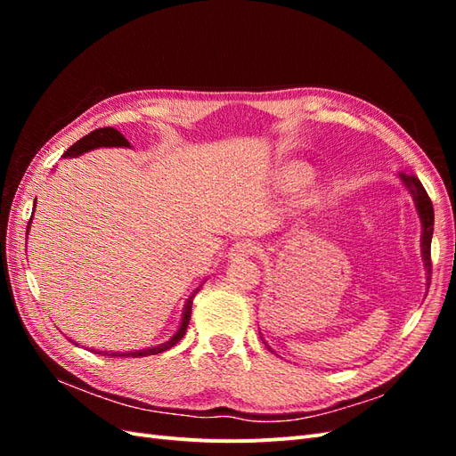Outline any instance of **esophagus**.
I'll use <instances>...</instances> for the list:
<instances>
[{
	"instance_id": "esophagus-1",
	"label": "esophagus",
	"mask_w": 456,
	"mask_h": 456,
	"mask_svg": "<svg viewBox=\"0 0 456 456\" xmlns=\"http://www.w3.org/2000/svg\"><path fill=\"white\" fill-rule=\"evenodd\" d=\"M251 253H253V247L249 243L238 241V243H233L230 249H228V258L233 260V262H238V260H245Z\"/></svg>"
}]
</instances>
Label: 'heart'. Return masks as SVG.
I'll return each instance as SVG.
<instances>
[{
	"instance_id": "obj_1",
	"label": "heart",
	"mask_w": 456,
	"mask_h": 456,
	"mask_svg": "<svg viewBox=\"0 0 456 456\" xmlns=\"http://www.w3.org/2000/svg\"><path fill=\"white\" fill-rule=\"evenodd\" d=\"M280 181L287 191H297L306 188L312 183V173L300 165H289V167L281 173Z\"/></svg>"
}]
</instances>
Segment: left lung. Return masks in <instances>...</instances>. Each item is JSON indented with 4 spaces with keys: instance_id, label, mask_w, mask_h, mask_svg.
<instances>
[{
    "instance_id": "1",
    "label": "left lung",
    "mask_w": 456,
    "mask_h": 456,
    "mask_svg": "<svg viewBox=\"0 0 456 456\" xmlns=\"http://www.w3.org/2000/svg\"><path fill=\"white\" fill-rule=\"evenodd\" d=\"M397 176H399V181H402V184L407 188L412 201H415V209H417V215L420 218V224H422L420 255H422V262H424V268H426V285H430V273H432L430 247H432V233H434V207H432V201H430V198H428L426 190H424V186L420 184L417 176H411V175H405V173H397ZM262 342L266 344L265 338H262ZM266 346H268V344H266ZM268 350L273 352L270 346H268Z\"/></svg>"
}]
</instances>
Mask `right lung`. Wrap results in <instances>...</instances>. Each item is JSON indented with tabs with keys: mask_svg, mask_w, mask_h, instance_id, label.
Instances as JSON below:
<instances>
[{
	"mask_svg": "<svg viewBox=\"0 0 456 456\" xmlns=\"http://www.w3.org/2000/svg\"><path fill=\"white\" fill-rule=\"evenodd\" d=\"M94 148H131L129 141L123 136L119 131H116L114 127H104V129H94L93 133L86 134L84 139H79L72 148H68V151H64V158H77L81 154H86V151L89 150H94ZM34 211H36V201H34ZM32 218H34V213L30 216V224H32ZM30 224H28V230H30ZM28 230H26V236H28ZM203 285V283H201ZM201 285L196 289L194 293H191L186 300V305L183 308V315H181V323H178V329L175 330V335L165 340L161 344H158V346H150V348H142V350H131V352H102V350H93L89 348L91 352L94 354H104V355H112V357H142V355H154V354H161L165 350L173 348L175 344L181 340L186 333L188 329V323H190V314H191V300H194V297L198 295V291L201 289ZM74 342V340H70ZM76 344V342H74Z\"/></svg>",
	"mask_w": 456,
	"mask_h": 456,
	"instance_id": "obj_1",
	"label": "right lung"
}]
</instances>
